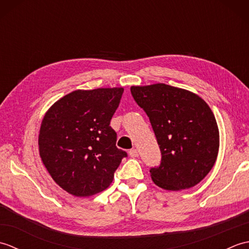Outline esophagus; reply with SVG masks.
<instances>
[{
    "instance_id": "obj_1",
    "label": "esophagus",
    "mask_w": 249,
    "mask_h": 249,
    "mask_svg": "<svg viewBox=\"0 0 249 249\" xmlns=\"http://www.w3.org/2000/svg\"><path fill=\"white\" fill-rule=\"evenodd\" d=\"M129 156L133 157V158L138 157L139 156V153H138V151H137L136 149H133V150L129 151Z\"/></svg>"
}]
</instances>
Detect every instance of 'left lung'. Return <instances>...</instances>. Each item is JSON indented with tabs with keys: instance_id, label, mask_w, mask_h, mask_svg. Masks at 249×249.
<instances>
[{
	"instance_id": "8db88e82",
	"label": "left lung",
	"mask_w": 249,
	"mask_h": 249,
	"mask_svg": "<svg viewBox=\"0 0 249 249\" xmlns=\"http://www.w3.org/2000/svg\"><path fill=\"white\" fill-rule=\"evenodd\" d=\"M145 111L161 152V162L150 170L158 187L188 189L200 183L215 165L219 130L213 111L187 89L155 83L130 88Z\"/></svg>"
}]
</instances>
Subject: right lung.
Wrapping results in <instances>:
<instances>
[{"instance_id": "right-lung-1", "label": "right lung", "mask_w": 249, "mask_h": 249, "mask_svg": "<svg viewBox=\"0 0 249 249\" xmlns=\"http://www.w3.org/2000/svg\"><path fill=\"white\" fill-rule=\"evenodd\" d=\"M123 88L76 89L55 102L41 121L39 155L53 181L76 197L110 186L126 152L115 146L110 121Z\"/></svg>"}]
</instances>
